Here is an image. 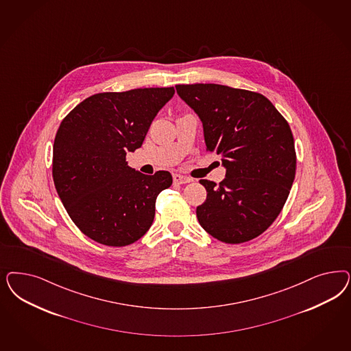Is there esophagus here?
I'll use <instances>...</instances> for the list:
<instances>
[{
	"label": "esophagus",
	"instance_id": "1",
	"mask_svg": "<svg viewBox=\"0 0 351 351\" xmlns=\"http://www.w3.org/2000/svg\"><path fill=\"white\" fill-rule=\"evenodd\" d=\"M173 180H174L176 183H180V184H183V183H189V182H193V178H190V177H186V176H182V174H178V173L173 174Z\"/></svg>",
	"mask_w": 351,
	"mask_h": 351
}]
</instances>
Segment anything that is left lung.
<instances>
[{
	"label": "left lung",
	"mask_w": 351,
	"mask_h": 351,
	"mask_svg": "<svg viewBox=\"0 0 351 351\" xmlns=\"http://www.w3.org/2000/svg\"><path fill=\"white\" fill-rule=\"evenodd\" d=\"M178 95L200 117L206 151L222 155L226 177L202 180L206 200L199 223L213 238L240 244L271 226L295 176L292 130L260 93L218 84L177 85Z\"/></svg>",
	"instance_id": "8db88e82"
}]
</instances>
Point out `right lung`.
Returning a JSON list of instances; mask_svg holds the SVG:
<instances>
[{"label":"right lung","instance_id":"right-lung-1","mask_svg":"<svg viewBox=\"0 0 351 351\" xmlns=\"http://www.w3.org/2000/svg\"><path fill=\"white\" fill-rule=\"evenodd\" d=\"M174 88L94 94L59 125L53 180L68 215L82 234L108 247L142 238L154 222L158 193L171 174L146 176L128 167L126 152L141 147Z\"/></svg>","mask_w":351,"mask_h":351}]
</instances>
